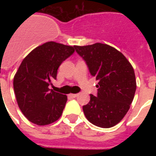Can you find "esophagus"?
<instances>
[{"instance_id": "1", "label": "esophagus", "mask_w": 156, "mask_h": 156, "mask_svg": "<svg viewBox=\"0 0 156 156\" xmlns=\"http://www.w3.org/2000/svg\"><path fill=\"white\" fill-rule=\"evenodd\" d=\"M78 95V94H69V97L71 98V99H74V98L77 97Z\"/></svg>"}]
</instances>
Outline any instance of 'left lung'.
<instances>
[{"mask_svg": "<svg viewBox=\"0 0 156 156\" xmlns=\"http://www.w3.org/2000/svg\"><path fill=\"white\" fill-rule=\"evenodd\" d=\"M90 74L99 81L97 95L83 107L90 123L101 128L116 126L130 108L136 90L134 70L121 52L105 44L74 46Z\"/></svg>", "mask_w": 156, "mask_h": 156, "instance_id": "1", "label": "left lung"}]
</instances>
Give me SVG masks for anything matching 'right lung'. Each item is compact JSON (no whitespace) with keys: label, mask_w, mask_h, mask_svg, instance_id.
I'll list each match as a JSON object with an SVG mask.
<instances>
[{"label":"right lung","mask_w":156,"mask_h":156,"mask_svg":"<svg viewBox=\"0 0 156 156\" xmlns=\"http://www.w3.org/2000/svg\"><path fill=\"white\" fill-rule=\"evenodd\" d=\"M74 52V47L50 41L33 49L22 61L13 78V90L23 115L38 126L61 117L67 96L48 88L56 79L61 64Z\"/></svg>","instance_id":"right-lung-1"}]
</instances>
